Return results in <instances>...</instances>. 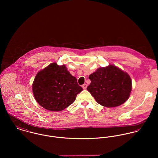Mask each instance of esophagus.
Instances as JSON below:
<instances>
[{"label": "esophagus", "mask_w": 158, "mask_h": 158, "mask_svg": "<svg viewBox=\"0 0 158 158\" xmlns=\"http://www.w3.org/2000/svg\"><path fill=\"white\" fill-rule=\"evenodd\" d=\"M82 88H83V89H86V88H87V85H86V84H84V85H82Z\"/></svg>", "instance_id": "obj_1"}]
</instances>
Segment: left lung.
I'll return each mask as SVG.
<instances>
[{
    "label": "left lung",
    "mask_w": 158,
    "mask_h": 158,
    "mask_svg": "<svg viewBox=\"0 0 158 158\" xmlns=\"http://www.w3.org/2000/svg\"><path fill=\"white\" fill-rule=\"evenodd\" d=\"M90 85L87 88L100 105L113 108L124 103L132 89L130 75L115 66L98 68L89 77Z\"/></svg>",
    "instance_id": "8db88e82"
}]
</instances>
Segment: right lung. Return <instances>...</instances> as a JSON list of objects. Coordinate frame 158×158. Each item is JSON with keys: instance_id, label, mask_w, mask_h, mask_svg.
I'll use <instances>...</instances> for the list:
<instances>
[{"instance_id": "obj_1", "label": "right lung", "mask_w": 158, "mask_h": 158, "mask_svg": "<svg viewBox=\"0 0 158 158\" xmlns=\"http://www.w3.org/2000/svg\"><path fill=\"white\" fill-rule=\"evenodd\" d=\"M32 90L35 100L42 107L60 111L72 104L83 88L65 65L53 63L36 74Z\"/></svg>"}]
</instances>
